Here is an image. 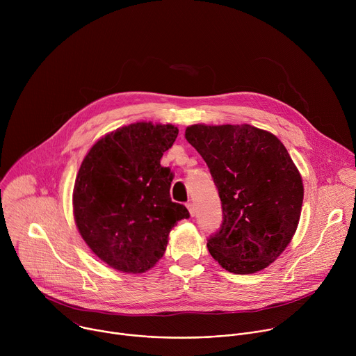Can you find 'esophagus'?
I'll list each match as a JSON object with an SVG mask.
<instances>
[{"instance_id":"esophagus-1","label":"esophagus","mask_w":356,"mask_h":356,"mask_svg":"<svg viewBox=\"0 0 356 356\" xmlns=\"http://www.w3.org/2000/svg\"><path fill=\"white\" fill-rule=\"evenodd\" d=\"M186 207H187V210H188L190 216H191V217H194V216H195V207H194L193 202H187Z\"/></svg>"}]
</instances>
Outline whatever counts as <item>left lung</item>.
I'll return each mask as SVG.
<instances>
[{"label":"left lung","mask_w":356,"mask_h":356,"mask_svg":"<svg viewBox=\"0 0 356 356\" xmlns=\"http://www.w3.org/2000/svg\"><path fill=\"white\" fill-rule=\"evenodd\" d=\"M206 161L222 202L221 229L210 236L211 257L228 272L250 275L275 262L293 239L304 187L280 139L249 124L186 128Z\"/></svg>","instance_id":"1"}]
</instances>
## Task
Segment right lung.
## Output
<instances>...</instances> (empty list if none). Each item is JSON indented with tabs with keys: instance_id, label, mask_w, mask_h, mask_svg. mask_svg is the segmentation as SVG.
Returning a JSON list of instances; mask_svg holds the SVG:
<instances>
[{
	"instance_id": "add662e5",
	"label": "right lung",
	"mask_w": 356,
	"mask_h": 356,
	"mask_svg": "<svg viewBox=\"0 0 356 356\" xmlns=\"http://www.w3.org/2000/svg\"><path fill=\"white\" fill-rule=\"evenodd\" d=\"M179 134L172 124L135 122L99 138L73 188L76 227L94 255L122 273H143L165 255L169 234L190 214L170 198L173 173L161 158Z\"/></svg>"
}]
</instances>
